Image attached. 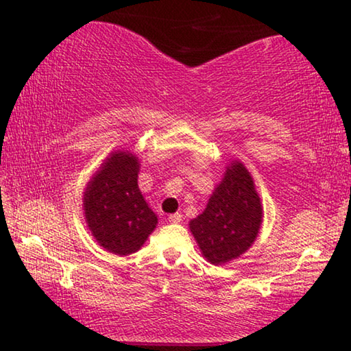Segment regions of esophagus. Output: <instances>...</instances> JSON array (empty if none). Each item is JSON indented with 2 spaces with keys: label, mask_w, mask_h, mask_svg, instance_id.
Masks as SVG:
<instances>
[{
  "label": "esophagus",
  "mask_w": 351,
  "mask_h": 351,
  "mask_svg": "<svg viewBox=\"0 0 351 351\" xmlns=\"http://www.w3.org/2000/svg\"><path fill=\"white\" fill-rule=\"evenodd\" d=\"M169 221L173 223V224L181 223L182 221V215H181V213H171V215L169 217Z\"/></svg>",
  "instance_id": "34e87169"
}]
</instances>
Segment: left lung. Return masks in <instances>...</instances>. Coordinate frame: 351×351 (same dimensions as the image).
Listing matches in <instances>:
<instances>
[{"instance_id":"8db88e82","label":"left lung","mask_w":351,"mask_h":351,"mask_svg":"<svg viewBox=\"0 0 351 351\" xmlns=\"http://www.w3.org/2000/svg\"><path fill=\"white\" fill-rule=\"evenodd\" d=\"M263 221V206L254 178L240 161L226 165L206 209L190 219L189 229L203 257L212 265H224L252 246Z\"/></svg>"}]
</instances>
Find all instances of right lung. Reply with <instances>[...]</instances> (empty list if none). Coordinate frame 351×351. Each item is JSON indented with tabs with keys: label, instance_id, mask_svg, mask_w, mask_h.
I'll return each mask as SVG.
<instances>
[{
	"label": "right lung",
	"instance_id": "obj_1",
	"mask_svg": "<svg viewBox=\"0 0 351 351\" xmlns=\"http://www.w3.org/2000/svg\"><path fill=\"white\" fill-rule=\"evenodd\" d=\"M141 162L128 150L112 152L83 192L88 229L105 251L128 255L139 251L158 224L138 186Z\"/></svg>",
	"mask_w": 351,
	"mask_h": 351
}]
</instances>
